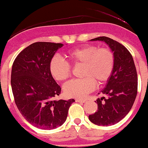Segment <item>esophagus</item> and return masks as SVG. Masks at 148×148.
I'll return each mask as SVG.
<instances>
[{
	"label": "esophagus",
	"mask_w": 148,
	"mask_h": 148,
	"mask_svg": "<svg viewBox=\"0 0 148 148\" xmlns=\"http://www.w3.org/2000/svg\"><path fill=\"white\" fill-rule=\"evenodd\" d=\"M75 101L76 102H81V103H85L86 101H87V100L86 99H76L75 100Z\"/></svg>",
	"instance_id": "34e87169"
}]
</instances>
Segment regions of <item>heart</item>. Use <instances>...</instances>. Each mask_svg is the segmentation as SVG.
<instances>
[{
  "label": "heart",
  "mask_w": 148,
  "mask_h": 148,
  "mask_svg": "<svg viewBox=\"0 0 148 148\" xmlns=\"http://www.w3.org/2000/svg\"><path fill=\"white\" fill-rule=\"evenodd\" d=\"M66 57L74 66L82 64L81 76L84 77L64 85V92L69 97L84 98L95 89V82L99 85L104 84L113 73L114 56L108 48L84 45L69 50ZM49 72L56 80L62 82L70 76L71 66L58 57H54L49 64Z\"/></svg>",
  "instance_id": "1"
}]
</instances>
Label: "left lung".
I'll return each instance as SVG.
<instances>
[{
  "instance_id": "left-lung-1",
  "label": "left lung",
  "mask_w": 148,
  "mask_h": 148,
  "mask_svg": "<svg viewBox=\"0 0 148 148\" xmlns=\"http://www.w3.org/2000/svg\"><path fill=\"white\" fill-rule=\"evenodd\" d=\"M90 40L104 41L114 56V68L106 87L101 92L108 97L98 99V110L89 116L95 125L110 126L118 123L130 112L135 101L138 88L136 69L132 55L125 47L108 37Z\"/></svg>"
}]
</instances>
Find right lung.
I'll use <instances>...</instances> for the list:
<instances>
[{
	"label": "right lung",
	"mask_w": 148,
	"mask_h": 148,
	"mask_svg": "<svg viewBox=\"0 0 148 148\" xmlns=\"http://www.w3.org/2000/svg\"><path fill=\"white\" fill-rule=\"evenodd\" d=\"M64 44L35 42L22 50L12 64L11 86L17 108L33 126L53 130L65 122L74 99L55 100L61 88L49 72V64Z\"/></svg>",
	"instance_id": "right-lung-1"
}]
</instances>
